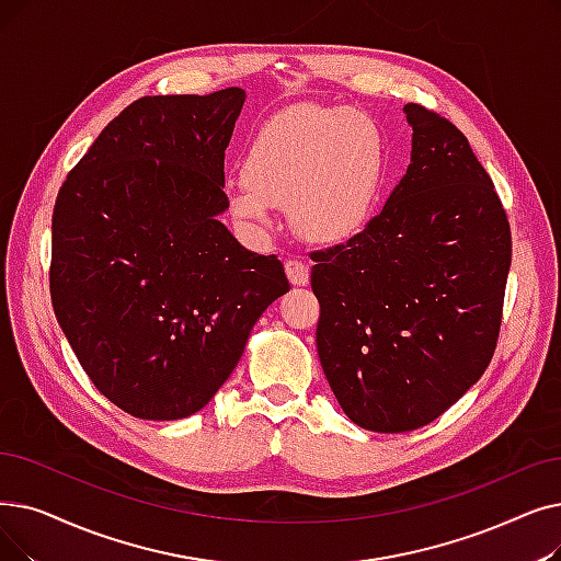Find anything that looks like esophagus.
I'll return each instance as SVG.
<instances>
[{
    "label": "esophagus",
    "instance_id": "obj_1",
    "mask_svg": "<svg viewBox=\"0 0 561 561\" xmlns=\"http://www.w3.org/2000/svg\"><path fill=\"white\" fill-rule=\"evenodd\" d=\"M284 267H286V275H288V279H290V284H294V286L309 284V265L305 261H300V259H286Z\"/></svg>",
    "mask_w": 561,
    "mask_h": 561
}]
</instances>
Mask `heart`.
Listing matches in <instances>:
<instances>
[{
    "label": "heart",
    "mask_w": 561,
    "mask_h": 561,
    "mask_svg": "<svg viewBox=\"0 0 561 561\" xmlns=\"http://www.w3.org/2000/svg\"><path fill=\"white\" fill-rule=\"evenodd\" d=\"M387 172L376 118L346 107L294 110L252 139L229 208L250 229L288 208L290 225L313 242H339L367 227Z\"/></svg>",
    "instance_id": "1"
}]
</instances>
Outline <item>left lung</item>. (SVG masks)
<instances>
[{
    "mask_svg": "<svg viewBox=\"0 0 561 561\" xmlns=\"http://www.w3.org/2000/svg\"><path fill=\"white\" fill-rule=\"evenodd\" d=\"M412 160L380 215L313 252L316 348L346 415L405 433L451 408L489 367L502 325L511 227L468 137L405 105Z\"/></svg>",
    "mask_w": 561,
    "mask_h": 561,
    "instance_id": "1",
    "label": "left lung"
}]
</instances>
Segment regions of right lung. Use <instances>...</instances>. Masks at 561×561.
I'll use <instances>...</instances> for the list:
<instances>
[{"label":"right lung","instance_id":"obj_1","mask_svg":"<svg viewBox=\"0 0 561 561\" xmlns=\"http://www.w3.org/2000/svg\"><path fill=\"white\" fill-rule=\"evenodd\" d=\"M245 91L144 95L70 169L53 210L50 296L84 374L139 420H183L220 389L282 261L217 220Z\"/></svg>","mask_w":561,"mask_h":561}]
</instances>
